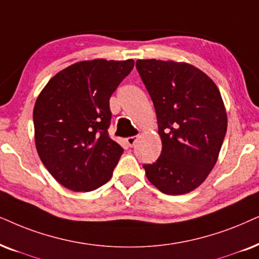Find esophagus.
I'll return each instance as SVG.
<instances>
[{
	"label": "esophagus",
	"instance_id": "34e87169",
	"mask_svg": "<svg viewBox=\"0 0 259 259\" xmlns=\"http://www.w3.org/2000/svg\"><path fill=\"white\" fill-rule=\"evenodd\" d=\"M137 140H138V136H133V137L127 138L126 142H127V144H128L131 147H132V146H134V144L137 143Z\"/></svg>",
	"mask_w": 259,
	"mask_h": 259
}]
</instances>
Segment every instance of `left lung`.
Returning <instances> with one entry per match:
<instances>
[{"mask_svg":"<svg viewBox=\"0 0 259 259\" xmlns=\"http://www.w3.org/2000/svg\"><path fill=\"white\" fill-rule=\"evenodd\" d=\"M156 110L162 152L144 164L146 177L167 195L196 189L215 165L227 115L215 83L200 69L172 60L138 59Z\"/></svg>","mask_w":259,"mask_h":259,"instance_id":"8db88e82","label":"left lung"}]
</instances>
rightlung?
Wrapping results in <instances>:
<instances>
[{"mask_svg": "<svg viewBox=\"0 0 259 259\" xmlns=\"http://www.w3.org/2000/svg\"><path fill=\"white\" fill-rule=\"evenodd\" d=\"M133 66L132 59L72 64L53 76L36 99V151L68 189L92 191L112 179L123 149L108 134L109 99Z\"/></svg>", "mask_w": 259, "mask_h": 259, "instance_id": "1", "label": "right lung"}]
</instances>
